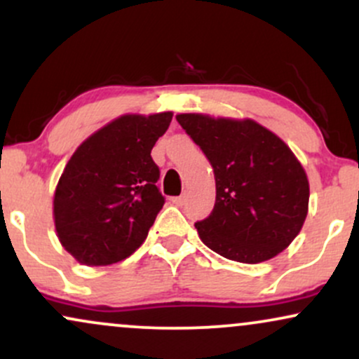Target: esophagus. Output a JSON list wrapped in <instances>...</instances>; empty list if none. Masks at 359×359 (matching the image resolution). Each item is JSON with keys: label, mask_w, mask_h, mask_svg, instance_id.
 <instances>
[{"label": "esophagus", "mask_w": 359, "mask_h": 359, "mask_svg": "<svg viewBox=\"0 0 359 359\" xmlns=\"http://www.w3.org/2000/svg\"><path fill=\"white\" fill-rule=\"evenodd\" d=\"M184 203H185V196L172 197V204H175V205H182Z\"/></svg>", "instance_id": "1"}]
</instances>
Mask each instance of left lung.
<instances>
[{
  "label": "left lung",
  "mask_w": 359,
  "mask_h": 359,
  "mask_svg": "<svg viewBox=\"0 0 359 359\" xmlns=\"http://www.w3.org/2000/svg\"><path fill=\"white\" fill-rule=\"evenodd\" d=\"M214 168L216 204L196 222L199 238L221 257L262 263L295 240L309 212V179L290 147L250 118L177 114Z\"/></svg>",
  "instance_id": "left-lung-1"
}]
</instances>
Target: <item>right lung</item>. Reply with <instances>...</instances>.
<instances>
[{"label": "right lung", "instance_id": "right-lung-1", "mask_svg": "<svg viewBox=\"0 0 359 359\" xmlns=\"http://www.w3.org/2000/svg\"><path fill=\"white\" fill-rule=\"evenodd\" d=\"M172 116L123 114L69 158L53 192V222L60 245L82 265H113L145 241L165 203L150 154Z\"/></svg>", "mask_w": 359, "mask_h": 359}]
</instances>
